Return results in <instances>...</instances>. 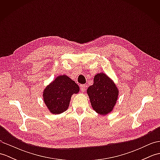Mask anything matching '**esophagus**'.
Returning <instances> with one entry per match:
<instances>
[{
	"instance_id": "obj_1",
	"label": "esophagus",
	"mask_w": 160,
	"mask_h": 160,
	"mask_svg": "<svg viewBox=\"0 0 160 160\" xmlns=\"http://www.w3.org/2000/svg\"><path fill=\"white\" fill-rule=\"evenodd\" d=\"M86 89V86L84 85V84H81L80 85V89L82 92H84V91H85Z\"/></svg>"
}]
</instances>
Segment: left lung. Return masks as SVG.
Returning <instances> with one entry per match:
<instances>
[{
	"instance_id": "8db88e82",
	"label": "left lung",
	"mask_w": 160,
	"mask_h": 160,
	"mask_svg": "<svg viewBox=\"0 0 160 160\" xmlns=\"http://www.w3.org/2000/svg\"><path fill=\"white\" fill-rule=\"evenodd\" d=\"M93 109L102 115L108 114L113 110L117 102L119 89L107 74L100 73L93 78V84L87 89Z\"/></svg>"
}]
</instances>
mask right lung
I'll list each match as a JSON object with an SVG mask.
<instances>
[{"mask_svg": "<svg viewBox=\"0 0 160 160\" xmlns=\"http://www.w3.org/2000/svg\"><path fill=\"white\" fill-rule=\"evenodd\" d=\"M79 86L66 75L58 76L43 91V101L52 114L67 110L71 96L79 93Z\"/></svg>", "mask_w": 160, "mask_h": 160, "instance_id": "obj_1", "label": "right lung"}]
</instances>
